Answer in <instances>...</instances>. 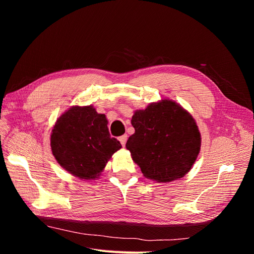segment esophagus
Instances as JSON below:
<instances>
[{
    "label": "esophagus",
    "mask_w": 254,
    "mask_h": 254,
    "mask_svg": "<svg viewBox=\"0 0 254 254\" xmlns=\"http://www.w3.org/2000/svg\"><path fill=\"white\" fill-rule=\"evenodd\" d=\"M127 134H124V135H122V136H120V142H121V144H122V146H125V144H126V142H127Z\"/></svg>",
    "instance_id": "obj_1"
}]
</instances>
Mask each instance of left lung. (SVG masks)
Segmentation results:
<instances>
[{"instance_id": "1", "label": "left lung", "mask_w": 254, "mask_h": 254, "mask_svg": "<svg viewBox=\"0 0 254 254\" xmlns=\"http://www.w3.org/2000/svg\"><path fill=\"white\" fill-rule=\"evenodd\" d=\"M126 148L146 178L171 182L186 176L200 151L201 137L190 113L172 99L134 111Z\"/></svg>"}]
</instances>
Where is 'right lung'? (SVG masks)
<instances>
[{
    "mask_svg": "<svg viewBox=\"0 0 254 254\" xmlns=\"http://www.w3.org/2000/svg\"><path fill=\"white\" fill-rule=\"evenodd\" d=\"M105 114L93 106H73L57 119L51 133L53 156L66 172L96 180L121 143L110 136Z\"/></svg>",
    "mask_w": 254,
    "mask_h": 254,
    "instance_id": "add662e5",
    "label": "right lung"
}]
</instances>
